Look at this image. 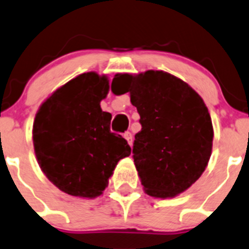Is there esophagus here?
I'll return each instance as SVG.
<instances>
[{"mask_svg":"<svg viewBox=\"0 0 249 249\" xmlns=\"http://www.w3.org/2000/svg\"><path fill=\"white\" fill-rule=\"evenodd\" d=\"M124 137H125V140H126L127 141V143L130 144V146H131L132 144V134L130 131H126L124 134Z\"/></svg>","mask_w":249,"mask_h":249,"instance_id":"esophagus-1","label":"esophagus"}]
</instances>
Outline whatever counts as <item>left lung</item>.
Listing matches in <instances>:
<instances>
[{
    "instance_id": "left-lung-1",
    "label": "left lung",
    "mask_w": 249,
    "mask_h": 249,
    "mask_svg": "<svg viewBox=\"0 0 249 249\" xmlns=\"http://www.w3.org/2000/svg\"><path fill=\"white\" fill-rule=\"evenodd\" d=\"M113 93H130L140 114L132 158L144 192L170 198L206 170L213 146L208 108L189 84L161 71L117 74Z\"/></svg>"
}]
</instances>
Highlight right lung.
Here are the masks:
<instances>
[{
  "label": "right lung",
  "mask_w": 249,
  "mask_h": 249,
  "mask_svg": "<svg viewBox=\"0 0 249 249\" xmlns=\"http://www.w3.org/2000/svg\"><path fill=\"white\" fill-rule=\"evenodd\" d=\"M108 91L106 75L80 74L55 90L36 113L33 140L38 165L71 196H101L118 161L131 153L126 140L110 132L112 114L101 109Z\"/></svg>",
  "instance_id": "obj_1"
}]
</instances>
